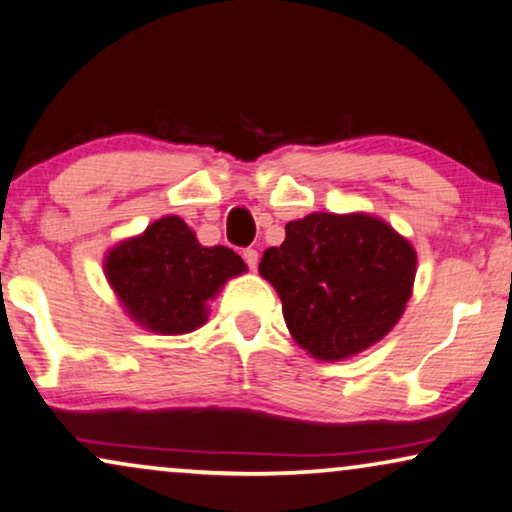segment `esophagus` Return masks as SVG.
<instances>
[{"label":"esophagus","mask_w":512,"mask_h":512,"mask_svg":"<svg viewBox=\"0 0 512 512\" xmlns=\"http://www.w3.org/2000/svg\"><path fill=\"white\" fill-rule=\"evenodd\" d=\"M243 260H245V264H248L252 271H255L257 269V262H260V252H257L255 248L243 250Z\"/></svg>","instance_id":"34e87169"}]
</instances>
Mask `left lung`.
<instances>
[{
	"mask_svg": "<svg viewBox=\"0 0 512 512\" xmlns=\"http://www.w3.org/2000/svg\"><path fill=\"white\" fill-rule=\"evenodd\" d=\"M260 276L283 302L290 335L316 360L335 363L381 342L403 318L417 250L370 213H311L285 224Z\"/></svg>",
	"mask_w": 512,
	"mask_h": 512,
	"instance_id": "1",
	"label": "left lung"
}]
</instances>
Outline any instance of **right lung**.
Instances as JSON below:
<instances>
[{
    "instance_id": "obj_1",
    "label": "right lung",
    "mask_w": 512,
    "mask_h": 512,
    "mask_svg": "<svg viewBox=\"0 0 512 512\" xmlns=\"http://www.w3.org/2000/svg\"><path fill=\"white\" fill-rule=\"evenodd\" d=\"M102 269L126 316L156 335L199 330L210 299L229 278L248 271L231 248L201 245L177 215L159 217L142 234L112 245Z\"/></svg>"
}]
</instances>
